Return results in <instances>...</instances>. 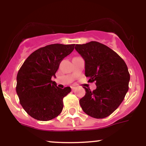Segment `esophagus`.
Masks as SVG:
<instances>
[{
    "instance_id": "obj_1",
    "label": "esophagus",
    "mask_w": 146,
    "mask_h": 146,
    "mask_svg": "<svg viewBox=\"0 0 146 146\" xmlns=\"http://www.w3.org/2000/svg\"><path fill=\"white\" fill-rule=\"evenodd\" d=\"M75 88H75V86H72V87H71V89H72V90H75Z\"/></svg>"
}]
</instances>
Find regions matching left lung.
<instances>
[{
    "mask_svg": "<svg viewBox=\"0 0 146 146\" xmlns=\"http://www.w3.org/2000/svg\"><path fill=\"white\" fill-rule=\"evenodd\" d=\"M75 48L84 60L88 82H96L97 86L93 91L84 87L86 94L80 104L93 118L107 117L119 106L128 90L130 74L126 64L116 52L98 42L76 44Z\"/></svg>",
    "mask_w": 146,
    "mask_h": 146,
    "instance_id": "1",
    "label": "left lung"
}]
</instances>
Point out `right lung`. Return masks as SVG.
Here are the masks:
<instances>
[{
  "instance_id": "1",
  "label": "right lung",
  "mask_w": 146,
  "mask_h": 146,
  "mask_svg": "<svg viewBox=\"0 0 146 146\" xmlns=\"http://www.w3.org/2000/svg\"><path fill=\"white\" fill-rule=\"evenodd\" d=\"M75 44H53L37 49L27 58L17 74L16 93L28 115L39 121H49L63 109V98L71 92L52 81L61 61Z\"/></svg>"
}]
</instances>
